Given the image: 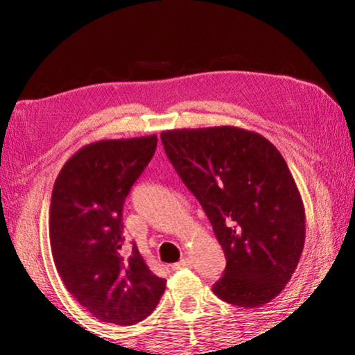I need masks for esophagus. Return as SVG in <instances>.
<instances>
[{"mask_svg":"<svg viewBox=\"0 0 355 355\" xmlns=\"http://www.w3.org/2000/svg\"><path fill=\"white\" fill-rule=\"evenodd\" d=\"M192 265V261H191V259H187V257H184L182 260H179L178 263H174L173 265V268L174 270H181V268H189V266Z\"/></svg>","mask_w":355,"mask_h":355,"instance_id":"34e87169","label":"esophagus"}]
</instances>
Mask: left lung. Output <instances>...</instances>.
Here are the masks:
<instances>
[{
  "instance_id": "left-lung-1",
  "label": "left lung",
  "mask_w": 355,
  "mask_h": 355,
  "mask_svg": "<svg viewBox=\"0 0 355 355\" xmlns=\"http://www.w3.org/2000/svg\"><path fill=\"white\" fill-rule=\"evenodd\" d=\"M162 142L225 250L213 293L244 309L270 302L289 283L305 242L302 198L278 148L232 125L164 130Z\"/></svg>"
}]
</instances>
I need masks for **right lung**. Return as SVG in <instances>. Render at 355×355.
<instances>
[{
	"mask_svg": "<svg viewBox=\"0 0 355 355\" xmlns=\"http://www.w3.org/2000/svg\"><path fill=\"white\" fill-rule=\"evenodd\" d=\"M157 140L147 135L85 145L64 163L53 187V260L69 294L100 322H142L166 288L137 245H125L123 226L124 200Z\"/></svg>",
	"mask_w": 355,
	"mask_h": 355,
	"instance_id": "obj_1",
	"label": "right lung"
}]
</instances>
